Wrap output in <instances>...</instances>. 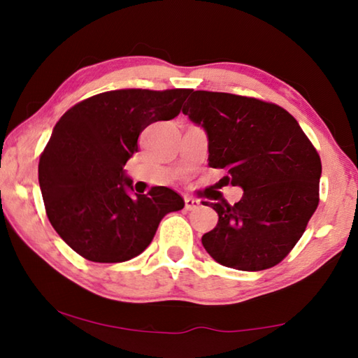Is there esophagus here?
Instances as JSON below:
<instances>
[{
	"label": "esophagus",
	"mask_w": 358,
	"mask_h": 358,
	"mask_svg": "<svg viewBox=\"0 0 358 358\" xmlns=\"http://www.w3.org/2000/svg\"><path fill=\"white\" fill-rule=\"evenodd\" d=\"M199 205H201V201H197V199L194 197H185V208L186 210H196Z\"/></svg>",
	"instance_id": "obj_1"
}]
</instances>
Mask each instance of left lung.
<instances>
[{"label": "left lung", "instance_id": "left-lung-1", "mask_svg": "<svg viewBox=\"0 0 358 358\" xmlns=\"http://www.w3.org/2000/svg\"><path fill=\"white\" fill-rule=\"evenodd\" d=\"M183 113L207 132L208 166L226 171L224 185L243 189L234 205L203 202L220 216L202 237L203 248L235 270L280 264L319 205L316 148L287 110L256 98L191 92Z\"/></svg>", "mask_w": 358, "mask_h": 358}]
</instances>
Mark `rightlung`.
Instances as JSON below:
<instances>
[{"instance_id":"right-lung-1","label":"right lung","mask_w":358,"mask_h":358,"mask_svg":"<svg viewBox=\"0 0 358 358\" xmlns=\"http://www.w3.org/2000/svg\"><path fill=\"white\" fill-rule=\"evenodd\" d=\"M192 90H115L71 107L39 159L48 221L82 257L126 262L147 250L162 217L185 207L180 194L155 186L131 194L123 167L138 136L155 121L177 117Z\"/></svg>"}]
</instances>
